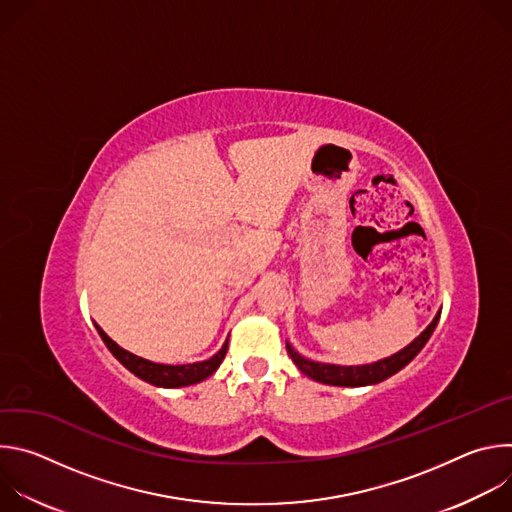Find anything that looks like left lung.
<instances>
[{
	"label": "left lung",
	"mask_w": 512,
	"mask_h": 512,
	"mask_svg": "<svg viewBox=\"0 0 512 512\" xmlns=\"http://www.w3.org/2000/svg\"><path fill=\"white\" fill-rule=\"evenodd\" d=\"M437 320H440V314H437L431 324L403 350H399L397 354L377 360L373 364H360V367H340V364H326V362H314L304 358L302 354H298L294 348L287 344V352L291 356V360L296 362V367L308 375L310 379L324 383V385H334V387H367V385H377L389 377H393L395 373H399L403 367L419 354V350L425 346V342L429 340V336L433 334Z\"/></svg>",
	"instance_id": "1"
}]
</instances>
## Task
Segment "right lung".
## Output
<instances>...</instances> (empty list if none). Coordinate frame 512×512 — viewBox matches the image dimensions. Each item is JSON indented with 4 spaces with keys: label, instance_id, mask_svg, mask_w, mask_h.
<instances>
[{
    "label": "right lung",
    "instance_id": "obj_1",
    "mask_svg": "<svg viewBox=\"0 0 512 512\" xmlns=\"http://www.w3.org/2000/svg\"><path fill=\"white\" fill-rule=\"evenodd\" d=\"M97 332L103 338V342L107 344V348L111 350V354L123 364L127 371H131L135 377H139L145 383L156 385V387H166V389L188 387V385H196V383L208 379L218 367H221V362L229 348V340H227L223 344V348L218 350L214 356H210L208 360L192 362V364H160V362L145 360L141 356L127 352L117 342H113L99 326H97Z\"/></svg>",
    "mask_w": 512,
    "mask_h": 512
}]
</instances>
